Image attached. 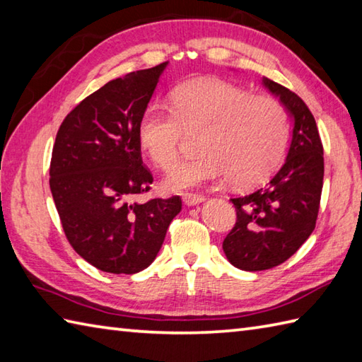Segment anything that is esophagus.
<instances>
[{
    "mask_svg": "<svg viewBox=\"0 0 362 362\" xmlns=\"http://www.w3.org/2000/svg\"><path fill=\"white\" fill-rule=\"evenodd\" d=\"M184 203L189 204V206H195V204H199L202 202H204V195L202 194H186L182 197Z\"/></svg>",
    "mask_w": 362,
    "mask_h": 362,
    "instance_id": "esophagus-1",
    "label": "esophagus"
}]
</instances>
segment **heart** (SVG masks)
<instances>
[{"mask_svg":"<svg viewBox=\"0 0 362 362\" xmlns=\"http://www.w3.org/2000/svg\"><path fill=\"white\" fill-rule=\"evenodd\" d=\"M199 155L170 175L181 190L228 175L235 187L267 180L282 160L290 119L271 95H252L220 78L184 83L170 95V110L148 105L138 120V142L160 170H172L186 136H195Z\"/></svg>","mask_w":362,"mask_h":362,"instance_id":"b5f03b06","label":"heart"}]
</instances>
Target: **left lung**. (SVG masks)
<instances>
[{
    "instance_id": "8db88e82",
    "label": "left lung",
    "mask_w": 362,
    "mask_h": 362,
    "mask_svg": "<svg viewBox=\"0 0 362 362\" xmlns=\"http://www.w3.org/2000/svg\"><path fill=\"white\" fill-rule=\"evenodd\" d=\"M294 116L290 151L267 186L230 198L237 220L223 242L235 268L263 271L290 259L315 230L324 184V147L315 116L299 95L264 77Z\"/></svg>"
}]
</instances>
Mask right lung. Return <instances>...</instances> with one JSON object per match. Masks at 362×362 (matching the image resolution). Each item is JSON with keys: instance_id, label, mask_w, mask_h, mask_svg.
<instances>
[{"instance_id": "obj_1", "label": "right lung", "mask_w": 362, "mask_h": 362, "mask_svg": "<svg viewBox=\"0 0 362 362\" xmlns=\"http://www.w3.org/2000/svg\"><path fill=\"white\" fill-rule=\"evenodd\" d=\"M167 62L111 80L63 119L55 136L49 187L74 251L100 271L134 274L155 260L181 211V198H151L138 120Z\"/></svg>"}]
</instances>
